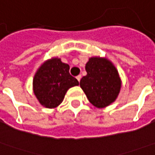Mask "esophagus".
Returning a JSON list of instances; mask_svg holds the SVG:
<instances>
[{
  "label": "esophagus",
  "instance_id": "1",
  "mask_svg": "<svg viewBox=\"0 0 155 155\" xmlns=\"http://www.w3.org/2000/svg\"><path fill=\"white\" fill-rule=\"evenodd\" d=\"M76 78L78 79V82H80V79H81V75L77 76V77H76Z\"/></svg>",
  "mask_w": 155,
  "mask_h": 155
}]
</instances>
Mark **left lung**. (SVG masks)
Returning a JSON list of instances; mask_svg holds the SVG:
<instances>
[{
    "label": "left lung",
    "instance_id": "8db88e82",
    "mask_svg": "<svg viewBox=\"0 0 155 155\" xmlns=\"http://www.w3.org/2000/svg\"><path fill=\"white\" fill-rule=\"evenodd\" d=\"M87 75L80 87L88 100L97 108H104L115 102L121 88V79L115 65L106 57L93 56L86 63Z\"/></svg>",
    "mask_w": 155,
    "mask_h": 155
}]
</instances>
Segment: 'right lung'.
Segmentation results:
<instances>
[{"instance_id": "right-lung-1", "label": "right lung", "mask_w": 155, "mask_h": 155, "mask_svg": "<svg viewBox=\"0 0 155 155\" xmlns=\"http://www.w3.org/2000/svg\"><path fill=\"white\" fill-rule=\"evenodd\" d=\"M69 69V65L58 57L46 60L37 69L33 79V91L44 107H57L63 101L67 90L79 84L70 75Z\"/></svg>"}]
</instances>
